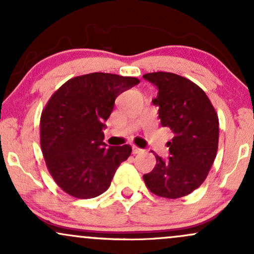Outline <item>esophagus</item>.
<instances>
[{
	"mask_svg": "<svg viewBox=\"0 0 254 254\" xmlns=\"http://www.w3.org/2000/svg\"><path fill=\"white\" fill-rule=\"evenodd\" d=\"M141 153H143V149H141V148L135 147V145H133V147H132V154H141Z\"/></svg>",
	"mask_w": 254,
	"mask_h": 254,
	"instance_id": "esophagus-1",
	"label": "esophagus"
}]
</instances>
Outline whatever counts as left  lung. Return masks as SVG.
Listing matches in <instances>:
<instances>
[{"label":"left lung","instance_id":"1","mask_svg":"<svg viewBox=\"0 0 254 254\" xmlns=\"http://www.w3.org/2000/svg\"><path fill=\"white\" fill-rule=\"evenodd\" d=\"M157 88L151 100L159 107L162 127L174 133L168 142L167 159L156 157V165L143 176L147 188L160 197L180 198L202 185L218 147V117L209 98L196 83L173 72L143 75Z\"/></svg>","mask_w":254,"mask_h":254}]
</instances>
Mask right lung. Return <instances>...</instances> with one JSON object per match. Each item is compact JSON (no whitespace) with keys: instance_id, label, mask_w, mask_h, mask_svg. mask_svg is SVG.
Masks as SVG:
<instances>
[{"instance_id":"right-lung-1","label":"right lung","mask_w":254,"mask_h":254,"mask_svg":"<svg viewBox=\"0 0 254 254\" xmlns=\"http://www.w3.org/2000/svg\"><path fill=\"white\" fill-rule=\"evenodd\" d=\"M138 83L136 77L92 72L66 81L49 100L40 118V144L49 172L68 194L100 196L130 156L127 144L106 148L104 130L118 95Z\"/></svg>"}]
</instances>
